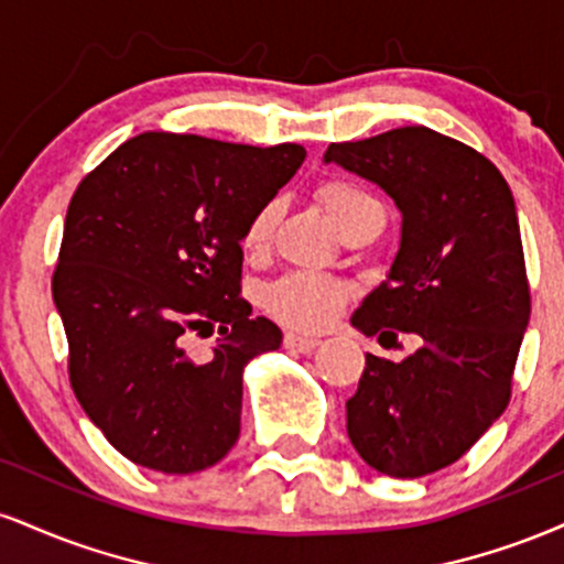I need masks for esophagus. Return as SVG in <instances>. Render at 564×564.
<instances>
[{
	"instance_id": "esophagus-1",
	"label": "esophagus",
	"mask_w": 564,
	"mask_h": 564,
	"mask_svg": "<svg viewBox=\"0 0 564 564\" xmlns=\"http://www.w3.org/2000/svg\"><path fill=\"white\" fill-rule=\"evenodd\" d=\"M283 345L286 349H294V352H313L315 347L321 345V339H315V336H307V334H296V332H289L283 336Z\"/></svg>"
}]
</instances>
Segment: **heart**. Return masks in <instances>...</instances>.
Segmentation results:
<instances>
[{"label": "heart", "instance_id": "b5f03b06", "mask_svg": "<svg viewBox=\"0 0 564 564\" xmlns=\"http://www.w3.org/2000/svg\"><path fill=\"white\" fill-rule=\"evenodd\" d=\"M318 198L332 217L336 230H345L355 219L381 212L379 200L366 187L349 183V180H328L318 187ZM275 225V204H264L249 219L243 232V246L249 251L262 249L268 243ZM347 289L339 281L315 273H291L268 291V307L281 321L300 328H318L326 323L345 302Z\"/></svg>", "mask_w": 564, "mask_h": 564}]
</instances>
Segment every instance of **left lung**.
I'll list each match as a JSON object with an SVG mask.
<instances>
[{
	"mask_svg": "<svg viewBox=\"0 0 564 564\" xmlns=\"http://www.w3.org/2000/svg\"><path fill=\"white\" fill-rule=\"evenodd\" d=\"M326 164L379 185L400 212L387 281L352 315L360 334H416L405 360L366 352L347 435L381 475L413 480L458 462L507 411L530 321L517 206L464 142L403 127L328 145Z\"/></svg>",
	"mask_w": 564,
	"mask_h": 564,
	"instance_id": "8db88e82",
	"label": "left lung"
}]
</instances>
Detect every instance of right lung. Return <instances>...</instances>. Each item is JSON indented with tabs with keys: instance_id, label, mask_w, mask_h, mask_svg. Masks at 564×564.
<instances>
[{
	"instance_id": "add662e5",
	"label": "right lung",
	"mask_w": 564,
	"mask_h": 564,
	"mask_svg": "<svg viewBox=\"0 0 564 564\" xmlns=\"http://www.w3.org/2000/svg\"><path fill=\"white\" fill-rule=\"evenodd\" d=\"M302 145L145 132L70 198L53 300L70 387L121 456L164 475L215 467L241 435L243 368L281 347L238 296L249 219L302 166ZM220 339L191 359V333Z\"/></svg>"
}]
</instances>
